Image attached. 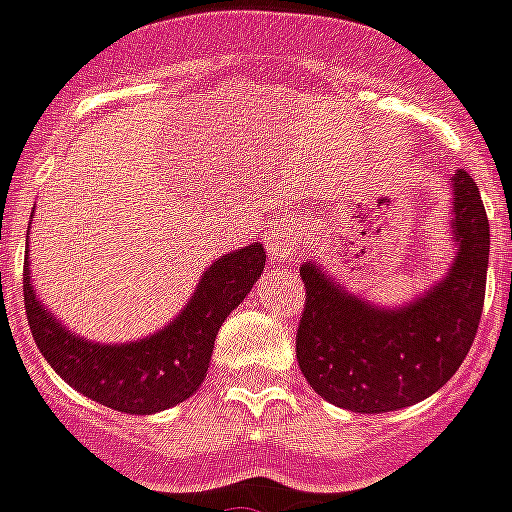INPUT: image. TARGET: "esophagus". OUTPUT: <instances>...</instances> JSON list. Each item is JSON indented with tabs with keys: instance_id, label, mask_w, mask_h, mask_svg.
Instances as JSON below:
<instances>
[{
	"instance_id": "obj_1",
	"label": "esophagus",
	"mask_w": 512,
	"mask_h": 512,
	"mask_svg": "<svg viewBox=\"0 0 512 512\" xmlns=\"http://www.w3.org/2000/svg\"><path fill=\"white\" fill-rule=\"evenodd\" d=\"M264 243L274 261H290L295 251H298V233H295V227L290 222L279 220L269 227Z\"/></svg>"
}]
</instances>
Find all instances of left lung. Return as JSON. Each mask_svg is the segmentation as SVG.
I'll return each mask as SVG.
<instances>
[{
  "label": "left lung",
  "mask_w": 512,
  "mask_h": 512,
  "mask_svg": "<svg viewBox=\"0 0 512 512\" xmlns=\"http://www.w3.org/2000/svg\"><path fill=\"white\" fill-rule=\"evenodd\" d=\"M453 194L458 256L414 305L370 308L313 264L300 266L305 308L295 349L318 396L357 414L393 412L432 396L461 368L482 321L489 220L466 170L453 176Z\"/></svg>",
  "instance_id": "1"
}]
</instances>
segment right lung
<instances>
[{"instance_id":"obj_1","label":"right lung","mask_w":512,"mask_h":512,"mask_svg":"<svg viewBox=\"0 0 512 512\" xmlns=\"http://www.w3.org/2000/svg\"><path fill=\"white\" fill-rule=\"evenodd\" d=\"M259 243L214 261L191 303L160 334L131 344H90L72 336L51 318L33 295L28 259L23 269V300L30 334L48 365L87 399L124 414H152L181 404L202 386L214 336L235 305L243 303L264 272Z\"/></svg>"}]
</instances>
